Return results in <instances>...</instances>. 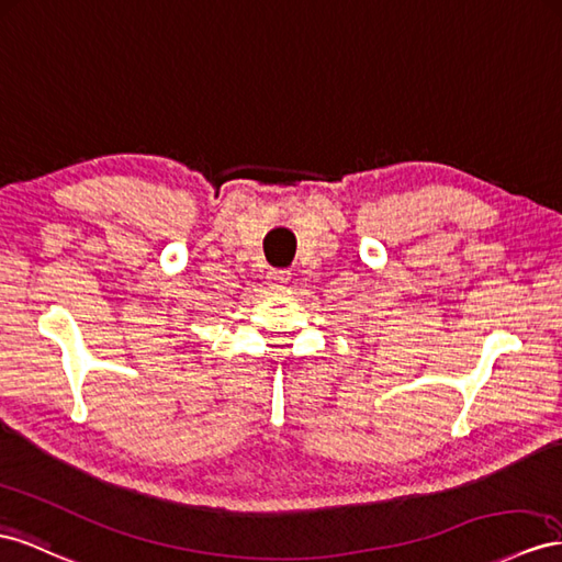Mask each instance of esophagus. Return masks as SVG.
Instances as JSON below:
<instances>
[{
    "instance_id": "obj_1",
    "label": "esophagus",
    "mask_w": 562,
    "mask_h": 562,
    "mask_svg": "<svg viewBox=\"0 0 562 562\" xmlns=\"http://www.w3.org/2000/svg\"><path fill=\"white\" fill-rule=\"evenodd\" d=\"M268 280L272 290H284V284L290 282V270H272Z\"/></svg>"
}]
</instances>
